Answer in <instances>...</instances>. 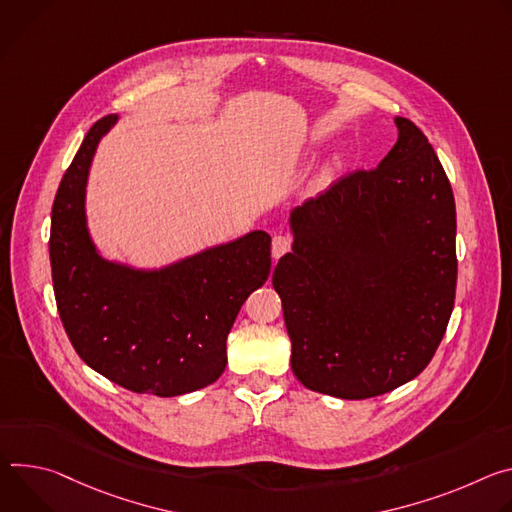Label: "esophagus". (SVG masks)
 Here are the masks:
<instances>
[{
  "instance_id": "1",
  "label": "esophagus",
  "mask_w": 512,
  "mask_h": 512,
  "mask_svg": "<svg viewBox=\"0 0 512 512\" xmlns=\"http://www.w3.org/2000/svg\"><path fill=\"white\" fill-rule=\"evenodd\" d=\"M291 246H293L291 238H287V236H274V238H272V258L278 260L280 256L289 254V252H291Z\"/></svg>"
}]
</instances>
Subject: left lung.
<instances>
[{
    "label": "left lung",
    "mask_w": 512,
    "mask_h": 512,
    "mask_svg": "<svg viewBox=\"0 0 512 512\" xmlns=\"http://www.w3.org/2000/svg\"><path fill=\"white\" fill-rule=\"evenodd\" d=\"M399 140L291 213L293 252L274 272L309 390L370 399L419 376L456 299V201L427 136L396 118Z\"/></svg>",
    "instance_id": "obj_1"
}]
</instances>
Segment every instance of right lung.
<instances>
[{"label":"right lung","instance_id":"right-lung-1","mask_svg":"<svg viewBox=\"0 0 512 512\" xmlns=\"http://www.w3.org/2000/svg\"><path fill=\"white\" fill-rule=\"evenodd\" d=\"M87 132L56 191L50 266L56 309L79 358L138 394L179 396L215 382L225 339L246 299L270 274V236L252 232L162 270L103 260L87 232L85 185L101 136Z\"/></svg>","mask_w":512,"mask_h":512}]
</instances>
